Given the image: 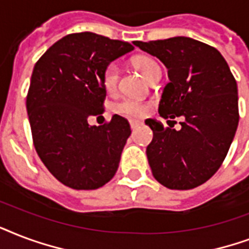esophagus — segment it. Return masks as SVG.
Returning a JSON list of instances; mask_svg holds the SVG:
<instances>
[{
	"instance_id": "34e87169",
	"label": "esophagus",
	"mask_w": 249,
	"mask_h": 249,
	"mask_svg": "<svg viewBox=\"0 0 249 249\" xmlns=\"http://www.w3.org/2000/svg\"><path fill=\"white\" fill-rule=\"evenodd\" d=\"M140 121H130V126H131V130H135V128H136V127L139 126V124H140Z\"/></svg>"
}]
</instances>
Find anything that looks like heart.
Listing matches in <instances>:
<instances>
[{
	"instance_id": "heart-1",
	"label": "heart",
	"mask_w": 249,
	"mask_h": 249,
	"mask_svg": "<svg viewBox=\"0 0 249 249\" xmlns=\"http://www.w3.org/2000/svg\"><path fill=\"white\" fill-rule=\"evenodd\" d=\"M134 65L136 66L140 72L144 75V78L149 79L157 72L161 71L160 65L156 62L155 59L151 57H138L135 58ZM118 79H119V69L115 63H110L107 65V69L103 72V84L104 88L107 92H114L117 86H118ZM149 109V105L144 101L136 100V98H123L118 103H115L113 105V111L119 115L127 117V118H140L144 114H146V111Z\"/></svg>"
}]
</instances>
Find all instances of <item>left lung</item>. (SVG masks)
Here are the masks:
<instances>
[{"label":"left lung","instance_id":"1","mask_svg":"<svg viewBox=\"0 0 249 249\" xmlns=\"http://www.w3.org/2000/svg\"><path fill=\"white\" fill-rule=\"evenodd\" d=\"M166 66L159 113L182 119L180 130L146 119L153 140L146 157L157 182L170 190H191L212 178L222 165L238 128V86L215 48L178 36L134 41ZM174 122V121H169ZM175 123V122H174Z\"/></svg>","mask_w":249,"mask_h":249}]
</instances>
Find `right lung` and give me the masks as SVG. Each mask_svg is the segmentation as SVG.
I'll return each mask as SVG.
<instances>
[{"instance_id":"right-lung-1","label":"right lung","mask_w":249,"mask_h":249,"mask_svg":"<svg viewBox=\"0 0 249 249\" xmlns=\"http://www.w3.org/2000/svg\"><path fill=\"white\" fill-rule=\"evenodd\" d=\"M131 51L128 42L80 32L58 40L35 65L27 94L34 144L65 186L96 190L117 173L130 124L117 114L103 126L88 119L104 113V70Z\"/></svg>"}]
</instances>
